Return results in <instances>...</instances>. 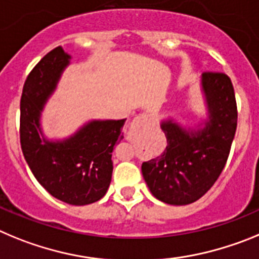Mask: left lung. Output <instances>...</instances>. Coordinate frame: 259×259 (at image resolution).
<instances>
[{
	"label": "left lung",
	"mask_w": 259,
	"mask_h": 259,
	"mask_svg": "<svg viewBox=\"0 0 259 259\" xmlns=\"http://www.w3.org/2000/svg\"><path fill=\"white\" fill-rule=\"evenodd\" d=\"M201 89L208 118L196 129L174 120L161 121L167 146L164 152L142 164L151 193L170 205H187L204 196L227 162L237 126L234 86L227 74L204 72Z\"/></svg>",
	"instance_id": "1"
}]
</instances>
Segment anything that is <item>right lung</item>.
Returning <instances> with one entry per match:
<instances>
[{
    "label": "right lung",
    "mask_w": 259,
    "mask_h": 259,
    "mask_svg": "<svg viewBox=\"0 0 259 259\" xmlns=\"http://www.w3.org/2000/svg\"><path fill=\"white\" fill-rule=\"evenodd\" d=\"M69 60L58 46L28 74L20 99V144L28 166L50 195L67 204L88 205L108 190L113 146L124 138L126 118L89 121L63 141L44 137L41 112Z\"/></svg>",
    "instance_id": "right-lung-1"
}]
</instances>
